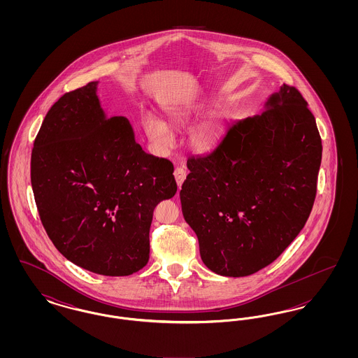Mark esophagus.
Segmentation results:
<instances>
[{"instance_id": "obj_1", "label": "esophagus", "mask_w": 358, "mask_h": 358, "mask_svg": "<svg viewBox=\"0 0 358 358\" xmlns=\"http://www.w3.org/2000/svg\"><path fill=\"white\" fill-rule=\"evenodd\" d=\"M173 174H174V178H176L177 185H178V187H181L182 182H184V180H185V177H187V171H184L182 168H176Z\"/></svg>"}]
</instances>
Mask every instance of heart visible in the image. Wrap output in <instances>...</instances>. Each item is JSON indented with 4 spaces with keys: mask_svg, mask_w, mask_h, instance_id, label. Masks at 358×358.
Instances as JSON below:
<instances>
[{
    "mask_svg": "<svg viewBox=\"0 0 358 358\" xmlns=\"http://www.w3.org/2000/svg\"><path fill=\"white\" fill-rule=\"evenodd\" d=\"M204 108L205 103L201 101H182L166 104L162 108V114L171 127L180 129L192 124ZM224 118L225 115L222 111H213L206 120L196 124L187 136L189 146L200 153L213 150L224 136ZM141 124L143 133L154 146L162 149L171 145V130L165 122L150 113H143Z\"/></svg>",
    "mask_w": 358,
    "mask_h": 358,
    "instance_id": "obj_1",
    "label": "heart"
}]
</instances>
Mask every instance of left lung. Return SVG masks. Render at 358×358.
Wrapping results in <instances>:
<instances>
[{"mask_svg": "<svg viewBox=\"0 0 358 358\" xmlns=\"http://www.w3.org/2000/svg\"><path fill=\"white\" fill-rule=\"evenodd\" d=\"M321 159L315 118L287 85L212 153L189 158L180 199L205 266L238 278L271 264L306 224Z\"/></svg>", "mask_w": 358, "mask_h": 358, "instance_id": "8db88e82", "label": "left lung"}]
</instances>
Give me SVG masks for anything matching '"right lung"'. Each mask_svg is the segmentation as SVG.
<instances>
[{
    "mask_svg": "<svg viewBox=\"0 0 358 358\" xmlns=\"http://www.w3.org/2000/svg\"><path fill=\"white\" fill-rule=\"evenodd\" d=\"M98 85L64 94L47 113L31 182L62 255L91 273L126 276L146 266L154 208L177 184L173 164L145 153L129 120L106 114Z\"/></svg>",
    "mask_w": 358,
    "mask_h": 358,
    "instance_id": "obj_1",
    "label": "right lung"
}]
</instances>
